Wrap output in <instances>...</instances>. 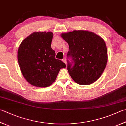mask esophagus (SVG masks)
Returning <instances> with one entry per match:
<instances>
[{"label":"esophagus","instance_id":"34e87169","mask_svg":"<svg viewBox=\"0 0 126 126\" xmlns=\"http://www.w3.org/2000/svg\"><path fill=\"white\" fill-rule=\"evenodd\" d=\"M62 61L65 64H67V62H66V59H65V58H63V59H62Z\"/></svg>","mask_w":126,"mask_h":126}]
</instances>
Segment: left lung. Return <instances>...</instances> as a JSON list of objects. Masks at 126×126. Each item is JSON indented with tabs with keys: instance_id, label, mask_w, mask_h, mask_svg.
Wrapping results in <instances>:
<instances>
[{
	"instance_id": "8db88e82",
	"label": "left lung",
	"mask_w": 126,
	"mask_h": 126,
	"mask_svg": "<svg viewBox=\"0 0 126 126\" xmlns=\"http://www.w3.org/2000/svg\"><path fill=\"white\" fill-rule=\"evenodd\" d=\"M62 38L69 45L68 56L74 65L68 62V70L75 83L90 85L101 77L107 62L106 45L100 36L86 30L62 33Z\"/></svg>"
}]
</instances>
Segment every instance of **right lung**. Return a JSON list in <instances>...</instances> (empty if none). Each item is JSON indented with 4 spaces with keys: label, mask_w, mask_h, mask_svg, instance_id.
Returning a JSON list of instances; mask_svg holds the SVG:
<instances>
[{
    "label": "right lung",
    "mask_w": 126,
    "mask_h": 126,
    "mask_svg": "<svg viewBox=\"0 0 126 126\" xmlns=\"http://www.w3.org/2000/svg\"><path fill=\"white\" fill-rule=\"evenodd\" d=\"M52 32H35L22 41L17 52L21 72L31 85L46 88L56 80L61 68L66 65L57 59L51 48Z\"/></svg>",
    "instance_id": "add662e5"
}]
</instances>
